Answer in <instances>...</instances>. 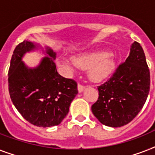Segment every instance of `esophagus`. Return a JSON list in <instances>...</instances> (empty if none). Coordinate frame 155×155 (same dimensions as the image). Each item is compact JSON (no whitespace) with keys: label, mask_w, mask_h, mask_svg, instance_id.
<instances>
[{"label":"esophagus","mask_w":155,"mask_h":155,"mask_svg":"<svg viewBox=\"0 0 155 155\" xmlns=\"http://www.w3.org/2000/svg\"><path fill=\"white\" fill-rule=\"evenodd\" d=\"M85 89V87L84 86V85H81V84H78V91H79V92H82Z\"/></svg>","instance_id":"esophagus-1"}]
</instances>
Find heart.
<instances>
[{
  "instance_id": "obj_1",
  "label": "heart",
  "mask_w": 155,
  "mask_h": 155,
  "mask_svg": "<svg viewBox=\"0 0 155 155\" xmlns=\"http://www.w3.org/2000/svg\"><path fill=\"white\" fill-rule=\"evenodd\" d=\"M72 60L73 62L58 60L57 63L69 70H75L77 68L88 69L90 79L95 82H100L108 78L115 69V61L113 56L103 51L80 54L74 56Z\"/></svg>"
}]
</instances>
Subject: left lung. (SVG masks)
Segmentation results:
<instances>
[{
  "instance_id": "8db88e82",
  "label": "left lung",
  "mask_w": 155,
  "mask_h": 155,
  "mask_svg": "<svg viewBox=\"0 0 155 155\" xmlns=\"http://www.w3.org/2000/svg\"><path fill=\"white\" fill-rule=\"evenodd\" d=\"M150 71L141 45L133 42L130 54L104 84L92 112L100 122L120 127L138 114L147 101L150 85Z\"/></svg>"
}]
</instances>
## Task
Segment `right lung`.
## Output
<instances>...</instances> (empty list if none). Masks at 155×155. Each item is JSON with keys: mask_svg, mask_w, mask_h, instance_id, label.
I'll return each instance as SVG.
<instances>
[{"mask_svg": "<svg viewBox=\"0 0 155 155\" xmlns=\"http://www.w3.org/2000/svg\"><path fill=\"white\" fill-rule=\"evenodd\" d=\"M42 50L45 57L35 68L22 58L27 52ZM56 53L49 47L23 41L13 51L8 69V91L13 105L25 120L38 127L59 125L77 95L75 80L61 76L54 60Z\"/></svg>", "mask_w": 155, "mask_h": 155, "instance_id": "obj_1", "label": "right lung"}]
</instances>
